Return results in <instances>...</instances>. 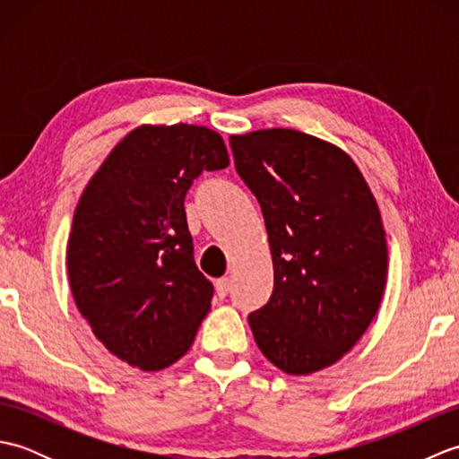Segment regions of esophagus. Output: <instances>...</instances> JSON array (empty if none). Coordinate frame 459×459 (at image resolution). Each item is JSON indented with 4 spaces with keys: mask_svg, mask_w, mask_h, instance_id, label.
I'll list each match as a JSON object with an SVG mask.
<instances>
[{
    "mask_svg": "<svg viewBox=\"0 0 459 459\" xmlns=\"http://www.w3.org/2000/svg\"><path fill=\"white\" fill-rule=\"evenodd\" d=\"M229 290H230V281H229V278H219L217 281H214V291H217V296H219L221 299H222V298H227Z\"/></svg>",
    "mask_w": 459,
    "mask_h": 459,
    "instance_id": "obj_1",
    "label": "esophagus"
}]
</instances>
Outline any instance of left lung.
Returning <instances> with one entry per match:
<instances>
[{"label": "left lung", "instance_id": "obj_1", "mask_svg": "<svg viewBox=\"0 0 459 459\" xmlns=\"http://www.w3.org/2000/svg\"><path fill=\"white\" fill-rule=\"evenodd\" d=\"M235 168L264 214L274 290L248 324L288 375L337 363L365 333L386 281L377 201L349 155L298 130L230 135Z\"/></svg>", "mask_w": 459, "mask_h": 459}]
</instances>
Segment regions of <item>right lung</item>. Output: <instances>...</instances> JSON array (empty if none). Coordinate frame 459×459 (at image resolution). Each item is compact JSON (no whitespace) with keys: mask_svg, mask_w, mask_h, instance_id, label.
<instances>
[{"mask_svg":"<svg viewBox=\"0 0 459 459\" xmlns=\"http://www.w3.org/2000/svg\"><path fill=\"white\" fill-rule=\"evenodd\" d=\"M229 165L204 126H140L116 145L76 204L68 281L112 355L142 370L173 365L209 314L212 284L193 258L185 195Z\"/></svg>","mask_w":459,"mask_h":459,"instance_id":"1","label":"right lung"}]
</instances>
